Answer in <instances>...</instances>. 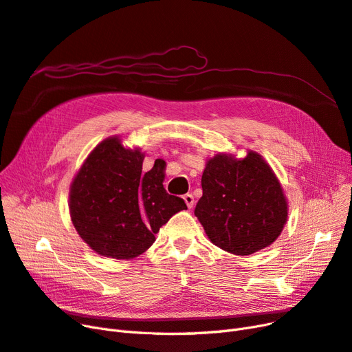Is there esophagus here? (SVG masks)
I'll return each mask as SVG.
<instances>
[{"label":"esophagus","mask_w":352,"mask_h":352,"mask_svg":"<svg viewBox=\"0 0 352 352\" xmlns=\"http://www.w3.org/2000/svg\"><path fill=\"white\" fill-rule=\"evenodd\" d=\"M184 199H185V202H186V206H188V208H192L194 207V197H192V194H186V195H184Z\"/></svg>","instance_id":"obj_1"}]
</instances>
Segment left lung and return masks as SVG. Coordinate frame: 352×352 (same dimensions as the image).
<instances>
[{"mask_svg": "<svg viewBox=\"0 0 352 352\" xmlns=\"http://www.w3.org/2000/svg\"><path fill=\"white\" fill-rule=\"evenodd\" d=\"M195 216L216 247L250 255L272 245L287 220V201L265 160L219 153L206 163Z\"/></svg>", "mask_w": 352, "mask_h": 352, "instance_id": "1", "label": "left lung"}]
</instances>
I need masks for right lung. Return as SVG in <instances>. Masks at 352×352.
I'll return each instance as SVG.
<instances>
[{
	"instance_id": "add662e5",
	"label": "right lung",
	"mask_w": 352,
	"mask_h": 352,
	"mask_svg": "<svg viewBox=\"0 0 352 352\" xmlns=\"http://www.w3.org/2000/svg\"><path fill=\"white\" fill-rule=\"evenodd\" d=\"M145 154L127 148L120 136L101 141L74 175L69 210L74 229L102 257L132 260L155 241V233L176 212L186 210L182 198L163 186L166 164L157 160L142 172Z\"/></svg>"
}]
</instances>
